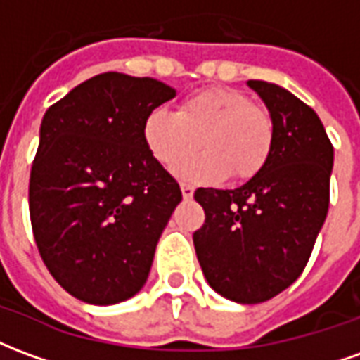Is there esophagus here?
Wrapping results in <instances>:
<instances>
[{"label": "esophagus", "mask_w": 360, "mask_h": 360, "mask_svg": "<svg viewBox=\"0 0 360 360\" xmlns=\"http://www.w3.org/2000/svg\"><path fill=\"white\" fill-rule=\"evenodd\" d=\"M181 193H183V198H193L195 195V187L193 185H188V183H181Z\"/></svg>", "instance_id": "1"}]
</instances>
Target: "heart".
Instances as JSON below:
<instances>
[{"instance_id": "1", "label": "heart", "mask_w": 360, "mask_h": 360, "mask_svg": "<svg viewBox=\"0 0 360 360\" xmlns=\"http://www.w3.org/2000/svg\"><path fill=\"white\" fill-rule=\"evenodd\" d=\"M142 139L164 167L177 165L202 144L206 152L177 167L183 179L218 183L231 175L245 183L264 172L276 129L270 111L241 90L206 89L187 96L177 111H150Z\"/></svg>"}]
</instances>
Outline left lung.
Returning <instances> with one entry per match:
<instances>
[{"label": "left lung", "instance_id": "obj_1", "mask_svg": "<svg viewBox=\"0 0 360 360\" xmlns=\"http://www.w3.org/2000/svg\"><path fill=\"white\" fill-rule=\"evenodd\" d=\"M249 86L274 119L270 162L239 188H196L206 219L193 241L212 289L255 304L287 289L309 262L330 206L333 146L297 96L264 81Z\"/></svg>", "mask_w": 360, "mask_h": 360}]
</instances>
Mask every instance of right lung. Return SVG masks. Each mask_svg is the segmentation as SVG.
<instances>
[{
    "instance_id": "right-lung-1",
    "label": "right lung",
    "mask_w": 360,
    "mask_h": 360,
    "mask_svg": "<svg viewBox=\"0 0 360 360\" xmlns=\"http://www.w3.org/2000/svg\"><path fill=\"white\" fill-rule=\"evenodd\" d=\"M175 90L150 77L96 75L48 108L28 208L36 247L59 285L90 304L146 283L179 183L150 154L142 123Z\"/></svg>"
}]
</instances>
